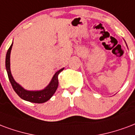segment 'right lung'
Masks as SVG:
<instances>
[{"mask_svg":"<svg viewBox=\"0 0 135 135\" xmlns=\"http://www.w3.org/2000/svg\"><path fill=\"white\" fill-rule=\"evenodd\" d=\"M12 46H13V44H12L11 46H10L8 51H7L6 57V67L9 81L11 84L13 89H14L16 93L21 98L26 101H28V102H30L41 104L47 102L54 95L55 91L57 89L58 86H59L58 76H59V74L61 71H62L64 68L58 71L57 72H56L54 77L51 79V81L50 82L49 84L45 88L44 90L35 91L25 90L23 88L21 87L18 84H17L15 81V80L13 79V78L11 75V69H10V55H11Z\"/></svg>","mask_w":135,"mask_h":135,"instance_id":"obj_1","label":"right lung"}]
</instances>
